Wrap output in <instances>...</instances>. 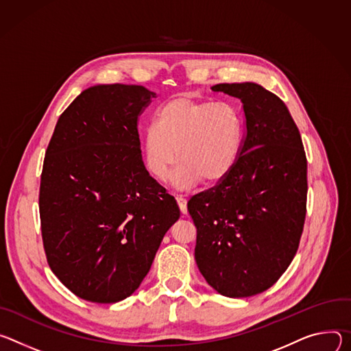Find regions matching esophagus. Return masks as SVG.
Listing matches in <instances>:
<instances>
[{
    "label": "esophagus",
    "instance_id": "obj_1",
    "mask_svg": "<svg viewBox=\"0 0 351 351\" xmlns=\"http://www.w3.org/2000/svg\"><path fill=\"white\" fill-rule=\"evenodd\" d=\"M177 199V204H178V208H180V210H181V213L182 215H186V199L184 198V197H177L176 198Z\"/></svg>",
    "mask_w": 351,
    "mask_h": 351
}]
</instances>
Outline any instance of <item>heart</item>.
Here are the masks:
<instances>
[{
	"mask_svg": "<svg viewBox=\"0 0 351 351\" xmlns=\"http://www.w3.org/2000/svg\"><path fill=\"white\" fill-rule=\"evenodd\" d=\"M241 136L243 123L232 106L177 96L156 110L153 125L143 132L145 165L154 180L166 181L180 156L173 178L177 186L201 180L213 184L234 167Z\"/></svg>",
	"mask_w": 351,
	"mask_h": 351,
	"instance_id": "obj_1",
	"label": "heart"
}]
</instances>
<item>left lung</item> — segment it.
<instances>
[{"label": "left lung", "mask_w": 351, "mask_h": 351, "mask_svg": "<svg viewBox=\"0 0 351 351\" xmlns=\"http://www.w3.org/2000/svg\"><path fill=\"white\" fill-rule=\"evenodd\" d=\"M213 92L243 103L239 159L213 188L193 195L195 261L219 294L241 298L274 286L291 263L306 213V158L293 117L275 93L254 82Z\"/></svg>", "instance_id": "1"}]
</instances>
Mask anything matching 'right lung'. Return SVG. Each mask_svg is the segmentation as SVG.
I'll return each instance as SVG.
<instances>
[{"label": "right lung", "mask_w": 351, "mask_h": 351, "mask_svg": "<svg viewBox=\"0 0 351 351\" xmlns=\"http://www.w3.org/2000/svg\"><path fill=\"white\" fill-rule=\"evenodd\" d=\"M153 97L138 85L92 86L60 115L46 150L38 209L47 262L90 302L130 297L180 217L142 160L138 119Z\"/></svg>", "instance_id": "add662e5"}]
</instances>
